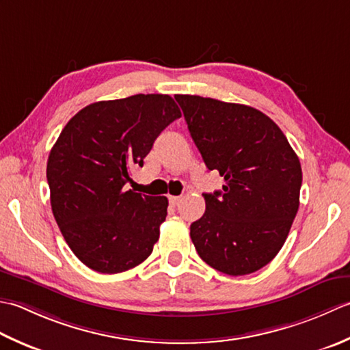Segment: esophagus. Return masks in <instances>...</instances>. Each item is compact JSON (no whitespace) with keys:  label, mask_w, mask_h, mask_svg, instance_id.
Wrapping results in <instances>:
<instances>
[{"label":"esophagus","mask_w":350,"mask_h":350,"mask_svg":"<svg viewBox=\"0 0 350 350\" xmlns=\"http://www.w3.org/2000/svg\"><path fill=\"white\" fill-rule=\"evenodd\" d=\"M181 199H183V196H172V195H170L169 196V202L172 204V205H178V204L181 202Z\"/></svg>","instance_id":"esophagus-1"}]
</instances>
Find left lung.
I'll return each mask as SVG.
<instances>
[{
	"label": "left lung",
	"instance_id": "obj_1",
	"mask_svg": "<svg viewBox=\"0 0 350 350\" xmlns=\"http://www.w3.org/2000/svg\"><path fill=\"white\" fill-rule=\"evenodd\" d=\"M208 170L222 190L204 193V216L190 225L199 256L219 272L240 276L272 261L299 208L301 163L281 128L243 104L175 95Z\"/></svg>",
	"mask_w": 350,
	"mask_h": 350
}]
</instances>
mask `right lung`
Masks as SVG:
<instances>
[{"label": "right lung", "mask_w": 350, "mask_h": 350, "mask_svg": "<svg viewBox=\"0 0 350 350\" xmlns=\"http://www.w3.org/2000/svg\"><path fill=\"white\" fill-rule=\"evenodd\" d=\"M178 118L169 95L139 94L84 107L62 130L46 165L51 208L70 251L89 269L120 273L151 255L167 198L125 184Z\"/></svg>", "instance_id": "obj_1"}]
</instances>
